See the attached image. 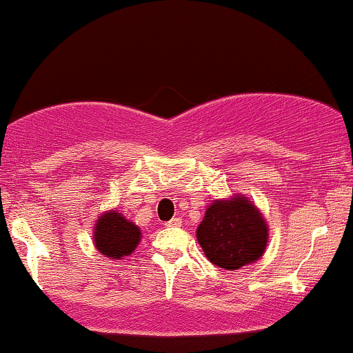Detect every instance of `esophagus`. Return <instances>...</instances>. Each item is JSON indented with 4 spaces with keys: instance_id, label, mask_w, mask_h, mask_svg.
Wrapping results in <instances>:
<instances>
[{
    "instance_id": "34e87169",
    "label": "esophagus",
    "mask_w": 353,
    "mask_h": 353,
    "mask_svg": "<svg viewBox=\"0 0 353 353\" xmlns=\"http://www.w3.org/2000/svg\"><path fill=\"white\" fill-rule=\"evenodd\" d=\"M181 224H182V219L181 217H172L171 221L165 222V225H168V228H179Z\"/></svg>"
}]
</instances>
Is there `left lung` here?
<instances>
[{"mask_svg":"<svg viewBox=\"0 0 353 353\" xmlns=\"http://www.w3.org/2000/svg\"><path fill=\"white\" fill-rule=\"evenodd\" d=\"M205 257L225 270H237L262 257L269 225L261 210L244 196L214 201L197 228Z\"/></svg>","mask_w":353,"mask_h":353,"instance_id":"1","label":"left lung"}]
</instances>
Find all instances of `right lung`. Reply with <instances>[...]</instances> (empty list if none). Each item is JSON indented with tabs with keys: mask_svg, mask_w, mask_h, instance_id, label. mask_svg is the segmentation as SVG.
Returning a JSON list of instances; mask_svg holds the SVG:
<instances>
[{
	"mask_svg": "<svg viewBox=\"0 0 353 353\" xmlns=\"http://www.w3.org/2000/svg\"><path fill=\"white\" fill-rule=\"evenodd\" d=\"M141 241V230L117 210L104 212L94 225V245L104 257L119 259L131 255Z\"/></svg>",
	"mask_w": 353,
	"mask_h": 353,
	"instance_id": "obj_1",
	"label": "right lung"
}]
</instances>
